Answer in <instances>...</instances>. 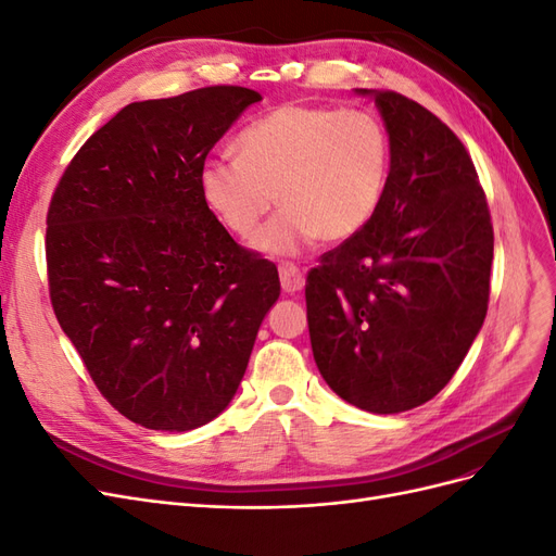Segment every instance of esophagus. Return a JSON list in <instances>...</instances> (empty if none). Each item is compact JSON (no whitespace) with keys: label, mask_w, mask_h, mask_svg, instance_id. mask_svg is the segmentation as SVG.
Returning <instances> with one entry per match:
<instances>
[{"label":"esophagus","mask_w":556,"mask_h":556,"mask_svg":"<svg viewBox=\"0 0 556 556\" xmlns=\"http://www.w3.org/2000/svg\"><path fill=\"white\" fill-rule=\"evenodd\" d=\"M278 274H280V285H282L285 292L294 294V292H299L301 288H304L306 280H304V274H301L299 266L285 262V264L278 266Z\"/></svg>","instance_id":"34e87169"}]
</instances>
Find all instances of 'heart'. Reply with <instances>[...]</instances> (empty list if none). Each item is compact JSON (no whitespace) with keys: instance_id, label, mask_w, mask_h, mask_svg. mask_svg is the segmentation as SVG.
Wrapping results in <instances>:
<instances>
[{"instance_id":"b5f03b06","label":"heart","mask_w":556,"mask_h":556,"mask_svg":"<svg viewBox=\"0 0 556 556\" xmlns=\"http://www.w3.org/2000/svg\"><path fill=\"white\" fill-rule=\"evenodd\" d=\"M390 137L366 109L285 104L239 134V155L199 166V194L225 229L255 237L268 255H296L317 239L341 243L376 215L390 176Z\"/></svg>"}]
</instances>
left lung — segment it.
<instances>
[{"label":"left lung","mask_w":556,"mask_h":556,"mask_svg":"<svg viewBox=\"0 0 556 556\" xmlns=\"http://www.w3.org/2000/svg\"><path fill=\"white\" fill-rule=\"evenodd\" d=\"M371 94L390 134V176L359 233L306 276L313 357L352 406L392 415L439 394L490 304L494 229L468 150L392 90Z\"/></svg>","instance_id":"left-lung-1"}]
</instances>
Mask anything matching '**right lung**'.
I'll use <instances>...</instances> for the list:
<instances>
[{"label":"right lung","instance_id":"1","mask_svg":"<svg viewBox=\"0 0 556 556\" xmlns=\"http://www.w3.org/2000/svg\"><path fill=\"white\" fill-rule=\"evenodd\" d=\"M262 94L134 102L80 146L46 217L48 292L97 390L131 422L190 431L237 394L278 268L199 194V166Z\"/></svg>","mask_w":556,"mask_h":556}]
</instances>
